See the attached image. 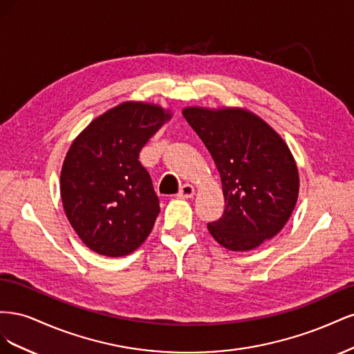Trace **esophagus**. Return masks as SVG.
Wrapping results in <instances>:
<instances>
[{
	"instance_id": "34e87169",
	"label": "esophagus",
	"mask_w": 354,
	"mask_h": 354,
	"mask_svg": "<svg viewBox=\"0 0 354 354\" xmlns=\"http://www.w3.org/2000/svg\"><path fill=\"white\" fill-rule=\"evenodd\" d=\"M195 195V187L192 185H183L178 190V196L181 198H192Z\"/></svg>"
}]
</instances>
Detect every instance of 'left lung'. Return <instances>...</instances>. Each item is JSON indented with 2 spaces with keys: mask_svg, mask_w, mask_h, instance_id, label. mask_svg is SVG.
I'll list each match as a JSON object with an SVG mask.
<instances>
[{
  "mask_svg": "<svg viewBox=\"0 0 354 354\" xmlns=\"http://www.w3.org/2000/svg\"><path fill=\"white\" fill-rule=\"evenodd\" d=\"M183 116L207 146L221 177L223 216L208 230L230 251H250L272 239L291 217L299 178L291 151L250 111L186 108Z\"/></svg>",
  "mask_w": 354,
  "mask_h": 354,
  "instance_id": "8db88e82",
  "label": "left lung"
}]
</instances>
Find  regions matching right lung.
<instances>
[{
	"instance_id": "1",
	"label": "right lung",
	"mask_w": 354,
	"mask_h": 354,
	"mask_svg": "<svg viewBox=\"0 0 354 354\" xmlns=\"http://www.w3.org/2000/svg\"><path fill=\"white\" fill-rule=\"evenodd\" d=\"M171 113L125 102L104 112L75 138L60 173V195L73 230L106 257L136 251L152 232L159 199L138 160Z\"/></svg>"
}]
</instances>
